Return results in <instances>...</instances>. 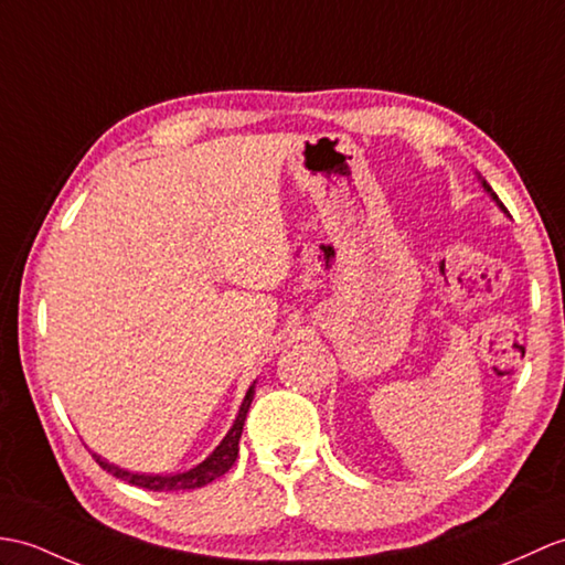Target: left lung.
Returning a JSON list of instances; mask_svg holds the SVG:
<instances>
[{
  "mask_svg": "<svg viewBox=\"0 0 565 565\" xmlns=\"http://www.w3.org/2000/svg\"><path fill=\"white\" fill-rule=\"evenodd\" d=\"M481 185H483V190H487V192L491 194V200H493V202H495L498 206H501V212H505V214H508V209L503 206V202H501V200H498V194H495V192L491 190V185H489V182H487V180H481Z\"/></svg>",
  "mask_w": 565,
  "mask_h": 565,
  "instance_id": "8db88e82",
  "label": "left lung"
}]
</instances>
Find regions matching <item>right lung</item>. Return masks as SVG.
I'll list each match as a JSON object with an SVG mask.
<instances>
[{
    "label": "right lung",
    "instance_id": "add662e5",
    "mask_svg": "<svg viewBox=\"0 0 565 565\" xmlns=\"http://www.w3.org/2000/svg\"><path fill=\"white\" fill-rule=\"evenodd\" d=\"M255 397V383L247 390V395L241 404V412L235 416V424L231 426V430L223 436V440L216 445L214 452L202 460L196 467L188 469V471H180V475H137V471H127L117 465H110L108 460H103L100 455L94 452V460L108 471V475L122 479L127 483H132V487L139 489H147V491H190V489H202L206 483H212L214 479L223 477L226 471L233 467L235 457H238V443H241V433H243V424H245V416L247 409H250Z\"/></svg>",
    "mask_w": 565,
    "mask_h": 565
}]
</instances>
